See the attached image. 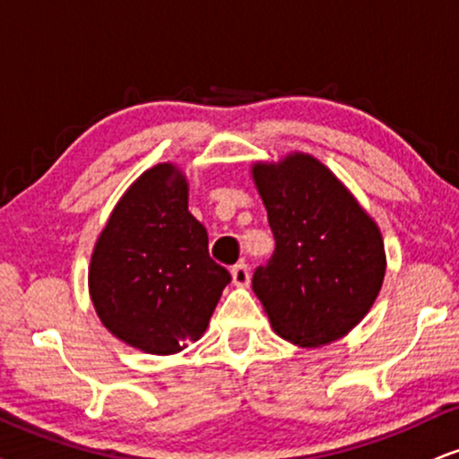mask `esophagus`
<instances>
[{
    "label": "esophagus",
    "instance_id": "1",
    "mask_svg": "<svg viewBox=\"0 0 459 459\" xmlns=\"http://www.w3.org/2000/svg\"><path fill=\"white\" fill-rule=\"evenodd\" d=\"M230 275H233V283L235 286H247L249 283V266L246 263H239L235 264L233 269H230Z\"/></svg>",
    "mask_w": 459,
    "mask_h": 459
}]
</instances>
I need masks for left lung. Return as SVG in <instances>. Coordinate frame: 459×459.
Instances as JSON below:
<instances>
[{
	"instance_id": "left-lung-1",
	"label": "left lung",
	"mask_w": 459,
	"mask_h": 459,
	"mask_svg": "<svg viewBox=\"0 0 459 459\" xmlns=\"http://www.w3.org/2000/svg\"><path fill=\"white\" fill-rule=\"evenodd\" d=\"M275 252L252 288L281 339L320 347L345 336L373 307L385 275L379 226L333 171L309 154L256 162Z\"/></svg>"
}]
</instances>
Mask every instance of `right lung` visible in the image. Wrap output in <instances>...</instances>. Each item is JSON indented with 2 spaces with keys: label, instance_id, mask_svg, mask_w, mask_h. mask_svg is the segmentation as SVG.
Instances as JSON below:
<instances>
[{
  "label": "right lung",
  "instance_id": "1",
  "mask_svg": "<svg viewBox=\"0 0 459 459\" xmlns=\"http://www.w3.org/2000/svg\"><path fill=\"white\" fill-rule=\"evenodd\" d=\"M207 230L188 212V184L171 162L143 171L95 243L89 290L109 333L146 353L201 339L230 273L213 263Z\"/></svg>",
  "mask_w": 459,
  "mask_h": 459
}]
</instances>
